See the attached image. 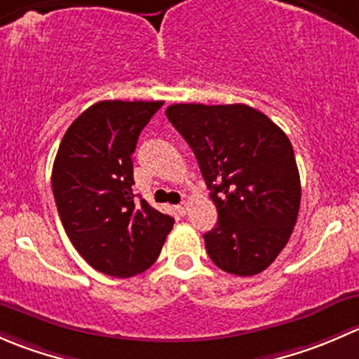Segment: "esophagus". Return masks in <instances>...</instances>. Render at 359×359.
<instances>
[{
  "instance_id": "34e87169",
  "label": "esophagus",
  "mask_w": 359,
  "mask_h": 359,
  "mask_svg": "<svg viewBox=\"0 0 359 359\" xmlns=\"http://www.w3.org/2000/svg\"><path fill=\"white\" fill-rule=\"evenodd\" d=\"M175 210H177V213H179V215H186L187 210H189V206H187V203H180V205L175 206Z\"/></svg>"
}]
</instances>
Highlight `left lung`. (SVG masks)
Returning <instances> with one entry per match:
<instances>
[{
	"mask_svg": "<svg viewBox=\"0 0 359 359\" xmlns=\"http://www.w3.org/2000/svg\"><path fill=\"white\" fill-rule=\"evenodd\" d=\"M166 118L193 149L219 212L217 227L203 236L206 253L226 273H262L299 215L300 177L288 137L245 104H173Z\"/></svg>",
	"mask_w": 359,
	"mask_h": 359,
	"instance_id": "left-lung-1",
	"label": "left lung"
}]
</instances>
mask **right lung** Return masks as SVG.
Here are the masks:
<instances>
[{
	"instance_id": "add662e5",
	"label": "right lung",
	"mask_w": 359,
	"mask_h": 359,
	"mask_svg": "<svg viewBox=\"0 0 359 359\" xmlns=\"http://www.w3.org/2000/svg\"><path fill=\"white\" fill-rule=\"evenodd\" d=\"M163 104H93L69 126L53 161V198L69 240L107 276L149 269L175 222L146 200L133 201L132 189L137 140Z\"/></svg>"
}]
</instances>
